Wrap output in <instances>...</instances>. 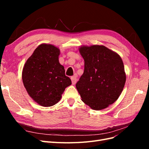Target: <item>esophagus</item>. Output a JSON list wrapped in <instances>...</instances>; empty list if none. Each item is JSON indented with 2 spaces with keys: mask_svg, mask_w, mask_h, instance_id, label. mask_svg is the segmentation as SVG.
<instances>
[{
  "mask_svg": "<svg viewBox=\"0 0 149 149\" xmlns=\"http://www.w3.org/2000/svg\"><path fill=\"white\" fill-rule=\"evenodd\" d=\"M71 79L72 81V84H73V85L75 84L76 83V81H77V76L74 75L73 76H72V77L71 78Z\"/></svg>",
  "mask_w": 149,
  "mask_h": 149,
  "instance_id": "34e87169",
  "label": "esophagus"
}]
</instances>
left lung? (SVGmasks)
Returning <instances> with one entry per match:
<instances>
[{"instance_id":"8db88e82","label":"left lung","mask_w":149,"mask_h":149,"mask_svg":"<svg viewBox=\"0 0 149 149\" xmlns=\"http://www.w3.org/2000/svg\"><path fill=\"white\" fill-rule=\"evenodd\" d=\"M79 51L84 70L76 89L83 102L91 109H105L117 101L124 89L126 74L123 60L103 45L81 46Z\"/></svg>"}]
</instances>
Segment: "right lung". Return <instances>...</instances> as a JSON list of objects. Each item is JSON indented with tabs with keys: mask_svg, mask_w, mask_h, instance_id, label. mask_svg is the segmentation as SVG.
I'll use <instances>...</instances> for the list:
<instances>
[{
	"mask_svg": "<svg viewBox=\"0 0 149 149\" xmlns=\"http://www.w3.org/2000/svg\"><path fill=\"white\" fill-rule=\"evenodd\" d=\"M60 49L42 43L26 60L22 71V81L29 95L39 105L49 107L60 101L71 81L65 75L58 60Z\"/></svg>",
	"mask_w": 149,
	"mask_h": 149,
	"instance_id": "right-lung-1",
	"label": "right lung"
}]
</instances>
